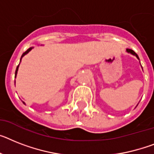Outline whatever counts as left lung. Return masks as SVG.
<instances>
[{
	"instance_id": "8db88e82",
	"label": "left lung",
	"mask_w": 154,
	"mask_h": 154,
	"mask_svg": "<svg viewBox=\"0 0 154 154\" xmlns=\"http://www.w3.org/2000/svg\"><path fill=\"white\" fill-rule=\"evenodd\" d=\"M126 51H127V52H128V53H131V55H135V56H136V57H137V59H139V56H138V55H137L136 53H135V51H133V50H131V49L127 48V49H126Z\"/></svg>"
}]
</instances>
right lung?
I'll use <instances>...</instances> for the list:
<instances>
[{"mask_svg": "<svg viewBox=\"0 0 154 154\" xmlns=\"http://www.w3.org/2000/svg\"><path fill=\"white\" fill-rule=\"evenodd\" d=\"M32 48H33V47H31V48H29V49H27L26 51H25V52L23 53V55H22V56H21V59H22V58H23V56H24V55H26L27 53L29 52V51H31V50H32ZM21 59H20V61H21ZM19 66H17V68H16V70H15V77H16V75H17V72H18V69H19ZM23 103H24V104H25V103H24V102H23Z\"/></svg>", "mask_w": 154, "mask_h": 154, "instance_id": "obj_1", "label": "right lung"}]
</instances>
